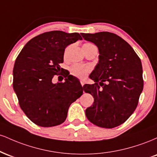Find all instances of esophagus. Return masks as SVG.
<instances>
[{
  "label": "esophagus",
  "instance_id": "1",
  "mask_svg": "<svg viewBox=\"0 0 157 157\" xmlns=\"http://www.w3.org/2000/svg\"><path fill=\"white\" fill-rule=\"evenodd\" d=\"M80 83H81V86H83L84 84H85V82H84L83 80H80Z\"/></svg>",
  "mask_w": 157,
  "mask_h": 157
}]
</instances>
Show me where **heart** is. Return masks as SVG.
I'll return each instance as SVG.
<instances>
[{"label": "heart", "instance_id": "heart-1", "mask_svg": "<svg viewBox=\"0 0 157 157\" xmlns=\"http://www.w3.org/2000/svg\"><path fill=\"white\" fill-rule=\"evenodd\" d=\"M85 45L90 46L94 45L92 44H86ZM91 68L89 66H85L80 64H74L70 67V72L72 75L79 78H84L87 76V75L90 72Z\"/></svg>", "mask_w": 157, "mask_h": 157}]
</instances>
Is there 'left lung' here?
Segmentation results:
<instances>
[{"label":"left lung","mask_w":157,"mask_h":157,"mask_svg":"<svg viewBox=\"0 0 157 157\" xmlns=\"http://www.w3.org/2000/svg\"><path fill=\"white\" fill-rule=\"evenodd\" d=\"M99 49V62L84 91L94 97L86 110V117L95 125L112 128L124 123L136 109L143 89L142 67L133 48L116 34L101 32L81 33Z\"/></svg>","instance_id":"obj_1"}]
</instances>
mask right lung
<instances>
[{
  "instance_id": "right-lung-1",
  "label": "right lung",
  "mask_w": 157,
  "mask_h": 157,
  "mask_svg": "<svg viewBox=\"0 0 157 157\" xmlns=\"http://www.w3.org/2000/svg\"><path fill=\"white\" fill-rule=\"evenodd\" d=\"M82 40L79 33L44 32L30 40L16 58L13 89L27 117L41 127L60 125L68 108L82 94V86L71 75L54 84L52 78L63 71L65 48ZM67 78H66V77Z\"/></svg>"
}]
</instances>
